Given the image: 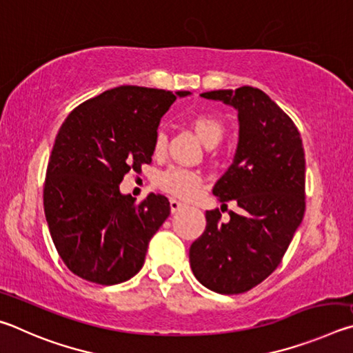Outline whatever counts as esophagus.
Returning a JSON list of instances; mask_svg holds the SVG:
<instances>
[{"label": "esophagus", "instance_id": "obj_1", "mask_svg": "<svg viewBox=\"0 0 353 353\" xmlns=\"http://www.w3.org/2000/svg\"><path fill=\"white\" fill-rule=\"evenodd\" d=\"M170 207H171V212L176 213V212L181 210V208H183L185 204H183V202H181V201H177V199L172 198V199H170Z\"/></svg>", "mask_w": 353, "mask_h": 353}]
</instances>
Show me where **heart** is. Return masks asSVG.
<instances>
[{"instance_id":"b5f03b06","label":"heart","mask_w":353,"mask_h":353,"mask_svg":"<svg viewBox=\"0 0 353 353\" xmlns=\"http://www.w3.org/2000/svg\"><path fill=\"white\" fill-rule=\"evenodd\" d=\"M190 124L194 134L199 137V140L208 148L218 145L224 135V126L219 119L208 115V113H194L190 118ZM165 145L166 137L162 130H159L154 139V151L157 154L162 152ZM159 187L166 193L176 196V198L190 199L202 187V176L201 172L194 170L171 168L159 176Z\"/></svg>"}]
</instances>
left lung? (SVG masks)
I'll list each match as a JSON object with an SVG mask.
<instances>
[{
	"mask_svg": "<svg viewBox=\"0 0 353 353\" xmlns=\"http://www.w3.org/2000/svg\"><path fill=\"white\" fill-rule=\"evenodd\" d=\"M238 112L234 162L213 194L236 201L229 223L205 212L204 234L190 248L194 277L219 294H240L261 283L280 265L305 213V152L292 119L259 88L201 94ZM225 205V204H224Z\"/></svg>",
	"mask_w": 353,
	"mask_h": 353,
	"instance_id": "1",
	"label": "left lung"
}]
</instances>
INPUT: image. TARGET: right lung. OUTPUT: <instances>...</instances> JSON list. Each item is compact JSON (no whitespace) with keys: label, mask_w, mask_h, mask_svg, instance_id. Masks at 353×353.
Here are the masks:
<instances>
[{"label":"right lung","mask_w":353,"mask_h":353,"mask_svg":"<svg viewBox=\"0 0 353 353\" xmlns=\"http://www.w3.org/2000/svg\"><path fill=\"white\" fill-rule=\"evenodd\" d=\"M188 94L119 85L77 105L59 129L43 205L57 252L76 276L117 285L141 270L149 240L170 216V202L149 193L135 204L119 183L130 170L151 163L160 118Z\"/></svg>","instance_id":"add662e5"}]
</instances>
